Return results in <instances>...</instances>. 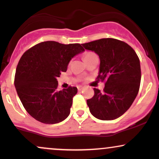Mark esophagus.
<instances>
[{
	"instance_id": "1",
	"label": "esophagus",
	"mask_w": 159,
	"mask_h": 159,
	"mask_svg": "<svg viewBox=\"0 0 159 159\" xmlns=\"http://www.w3.org/2000/svg\"><path fill=\"white\" fill-rule=\"evenodd\" d=\"M84 87H78V91H81L82 90H84Z\"/></svg>"
}]
</instances>
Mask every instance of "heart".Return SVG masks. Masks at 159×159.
<instances>
[{
  "instance_id": "1",
  "label": "heart",
  "mask_w": 159,
  "mask_h": 159,
  "mask_svg": "<svg viewBox=\"0 0 159 159\" xmlns=\"http://www.w3.org/2000/svg\"><path fill=\"white\" fill-rule=\"evenodd\" d=\"M93 57H96V55L93 52H87L85 53L84 56V61H87V59Z\"/></svg>"
}]
</instances>
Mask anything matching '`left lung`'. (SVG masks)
<instances>
[{"label": "left lung", "mask_w": 159, "mask_h": 159, "mask_svg": "<svg viewBox=\"0 0 159 159\" xmlns=\"http://www.w3.org/2000/svg\"><path fill=\"white\" fill-rule=\"evenodd\" d=\"M100 59L96 79L105 81L102 92L94 88L93 97L87 100L93 116L102 120L120 117L135 99L140 88V60L130 45L120 40L105 38L82 44Z\"/></svg>", "instance_id": "8db88e82"}]
</instances>
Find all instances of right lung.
Listing matches in <instances>:
<instances>
[{"label": "right lung", "instance_id": "right-lung-1", "mask_svg": "<svg viewBox=\"0 0 159 159\" xmlns=\"http://www.w3.org/2000/svg\"><path fill=\"white\" fill-rule=\"evenodd\" d=\"M84 51L78 43L46 41L24 53L16 68L14 84L32 117L45 124L58 123L67 118L78 89L69 87L58 90L57 78L66 72L72 58Z\"/></svg>", "mask_w": 159, "mask_h": 159}]
</instances>
